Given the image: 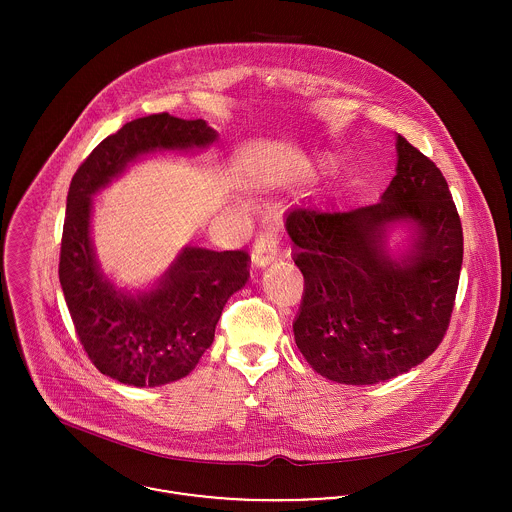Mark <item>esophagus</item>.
I'll return each instance as SVG.
<instances>
[{"label": "esophagus", "instance_id": "esophagus-1", "mask_svg": "<svg viewBox=\"0 0 512 512\" xmlns=\"http://www.w3.org/2000/svg\"><path fill=\"white\" fill-rule=\"evenodd\" d=\"M280 254V246H278V238L272 232H264L260 234V238L254 242L252 248V264L256 268H266L270 266L274 260H278Z\"/></svg>", "mask_w": 512, "mask_h": 512}]
</instances>
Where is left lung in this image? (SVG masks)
Returning a JSON list of instances; mask_svg holds the SVG:
<instances>
[{
    "label": "left lung",
    "instance_id": "8db88e82",
    "mask_svg": "<svg viewBox=\"0 0 512 512\" xmlns=\"http://www.w3.org/2000/svg\"><path fill=\"white\" fill-rule=\"evenodd\" d=\"M396 153V175L376 205L286 217L305 282L295 345L333 382L376 384L424 363L453 311L463 230L447 181L402 136ZM398 229L407 238L392 247Z\"/></svg>",
    "mask_w": 512,
    "mask_h": 512
}]
</instances>
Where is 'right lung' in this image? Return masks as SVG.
I'll use <instances>...</instances> for the list:
<instances>
[{"instance_id":"add662e5","label":"right lung","mask_w":512,"mask_h":512,"mask_svg":"<svg viewBox=\"0 0 512 512\" xmlns=\"http://www.w3.org/2000/svg\"><path fill=\"white\" fill-rule=\"evenodd\" d=\"M217 140L205 120L153 114L102 140L74 173L59 280L88 359L122 384L155 388L187 376L213 345L224 303L246 286L250 256L187 244L146 290L120 288L94 252L92 197L147 155L203 151Z\"/></svg>"}]
</instances>
